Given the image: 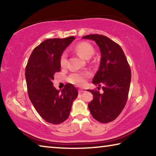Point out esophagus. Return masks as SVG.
I'll return each instance as SVG.
<instances>
[{"instance_id": "1", "label": "esophagus", "mask_w": 156, "mask_h": 156, "mask_svg": "<svg viewBox=\"0 0 156 156\" xmlns=\"http://www.w3.org/2000/svg\"><path fill=\"white\" fill-rule=\"evenodd\" d=\"M84 91V90H83V89H79L78 90V93L79 94H82V93H83Z\"/></svg>"}]
</instances>
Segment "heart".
<instances>
[{"label":"heart","instance_id":"b5f03b06","mask_svg":"<svg viewBox=\"0 0 156 156\" xmlns=\"http://www.w3.org/2000/svg\"><path fill=\"white\" fill-rule=\"evenodd\" d=\"M75 51L84 59H89L93 56L95 50L94 47L87 42H80L74 47ZM60 65L62 67H65L67 63V54L62 52L60 56ZM91 77L89 72H74L71 73L67 78L70 83L77 86H83L86 83L87 79Z\"/></svg>","mask_w":156,"mask_h":156}]
</instances>
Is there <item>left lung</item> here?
I'll return each mask as SVG.
<instances>
[{
  "label": "left lung",
  "instance_id": "obj_1",
  "mask_svg": "<svg viewBox=\"0 0 156 156\" xmlns=\"http://www.w3.org/2000/svg\"><path fill=\"white\" fill-rule=\"evenodd\" d=\"M83 38L96 42L101 53L100 67L93 83L102 86L103 93L88 90L94 96L88 105L89 109L97 121L110 122L120 114L127 101L131 78L130 66L120 46L108 37L89 34Z\"/></svg>",
  "mask_w": 156,
  "mask_h": 156
}]
</instances>
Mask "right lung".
<instances>
[{
	"mask_svg": "<svg viewBox=\"0 0 156 156\" xmlns=\"http://www.w3.org/2000/svg\"><path fill=\"white\" fill-rule=\"evenodd\" d=\"M74 39V36L47 39L33 50L25 68L31 103L44 120L54 125L67 119L78 94L72 84H66L61 92L53 86L54 74L60 72V55Z\"/></svg>",
	"mask_w": 156,
	"mask_h": 156,
	"instance_id": "add662e5",
	"label": "right lung"
}]
</instances>
